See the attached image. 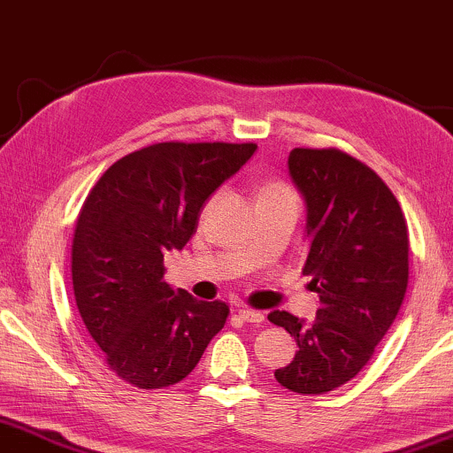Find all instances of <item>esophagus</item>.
I'll return each instance as SVG.
<instances>
[{"label": "esophagus", "mask_w": 453, "mask_h": 453, "mask_svg": "<svg viewBox=\"0 0 453 453\" xmlns=\"http://www.w3.org/2000/svg\"><path fill=\"white\" fill-rule=\"evenodd\" d=\"M238 317L242 319V321H246V323H255V325L265 321V315H263L261 311L249 309V306H240V309H238Z\"/></svg>", "instance_id": "esophagus-1"}]
</instances>
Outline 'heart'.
<instances>
[{"instance_id":"b5f03b06","label":"heart","mask_w":453,"mask_h":453,"mask_svg":"<svg viewBox=\"0 0 453 453\" xmlns=\"http://www.w3.org/2000/svg\"><path fill=\"white\" fill-rule=\"evenodd\" d=\"M277 192H292V190H289L286 184H281V182H273V184H267V186H265V188L261 190V196H263V195H277Z\"/></svg>"}]
</instances>
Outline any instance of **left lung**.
<instances>
[{
    "instance_id": "8db88e82",
    "label": "left lung",
    "mask_w": 453,
    "mask_h": 453,
    "mask_svg": "<svg viewBox=\"0 0 453 453\" xmlns=\"http://www.w3.org/2000/svg\"><path fill=\"white\" fill-rule=\"evenodd\" d=\"M288 170L306 204L309 255L303 273L319 294L312 323L269 312L298 343L277 383L327 394L369 363L397 317L408 288V226L388 184L340 149H294Z\"/></svg>"
}]
</instances>
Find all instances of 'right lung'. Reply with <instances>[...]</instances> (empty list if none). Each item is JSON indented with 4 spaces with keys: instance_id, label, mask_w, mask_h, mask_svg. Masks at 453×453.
I'll use <instances>...</instances> for the list:
<instances>
[{
    "instance_id": "obj_1",
    "label": "right lung",
    "mask_w": 453,
    "mask_h": 453,
    "mask_svg": "<svg viewBox=\"0 0 453 453\" xmlns=\"http://www.w3.org/2000/svg\"><path fill=\"white\" fill-rule=\"evenodd\" d=\"M255 150V142H157L118 159L88 192L72 240V286L122 381L138 389L182 381L226 325V303L164 281V255L184 249L207 198Z\"/></svg>"
}]
</instances>
